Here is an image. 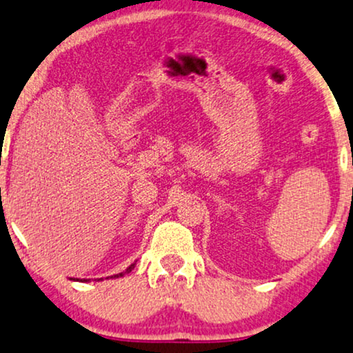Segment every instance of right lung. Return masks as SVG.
<instances>
[{"instance_id": "1", "label": "right lung", "mask_w": 353, "mask_h": 353, "mask_svg": "<svg viewBox=\"0 0 353 353\" xmlns=\"http://www.w3.org/2000/svg\"><path fill=\"white\" fill-rule=\"evenodd\" d=\"M133 267H135V264H130V267H127V269H125V272H120V274H117V275H112V276H110V279H119V276H123L125 274H130ZM107 279H109V276H107ZM101 280H102V279H101ZM81 282H88V280L83 279Z\"/></svg>"}]
</instances>
